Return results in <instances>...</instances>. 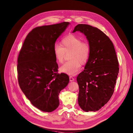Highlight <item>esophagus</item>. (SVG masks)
I'll list each match as a JSON object with an SVG mask.
<instances>
[{"mask_svg":"<svg viewBox=\"0 0 133 133\" xmlns=\"http://www.w3.org/2000/svg\"><path fill=\"white\" fill-rule=\"evenodd\" d=\"M69 79H70V82H72V81H74L75 78H73L72 76H70L69 77Z\"/></svg>","mask_w":133,"mask_h":133,"instance_id":"esophagus-1","label":"esophagus"}]
</instances>
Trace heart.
<instances>
[{"instance_id": "heart-1", "label": "heart", "mask_w": 133, "mask_h": 133, "mask_svg": "<svg viewBox=\"0 0 133 133\" xmlns=\"http://www.w3.org/2000/svg\"><path fill=\"white\" fill-rule=\"evenodd\" d=\"M62 45L55 44L53 52L56 61L58 63L64 62L66 54L70 53V61L62 65L61 72L70 76L77 74L81 68V63L84 64L88 61L90 54V45L87 42H82V40L73 35L64 37L61 41Z\"/></svg>"}]
</instances>
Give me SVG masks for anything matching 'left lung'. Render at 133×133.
Returning <instances> with one entry per match:
<instances>
[{
  "mask_svg": "<svg viewBox=\"0 0 133 133\" xmlns=\"http://www.w3.org/2000/svg\"><path fill=\"white\" fill-rule=\"evenodd\" d=\"M83 33L90 45V54L83 71L78 75V102L84 111H97L110 100L114 91L119 68L114 46L102 31L78 24L72 33Z\"/></svg>",
  "mask_w": 133,
  "mask_h": 133,
  "instance_id": "8db88e82",
  "label": "left lung"
}]
</instances>
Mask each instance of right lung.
Instances as JSON below:
<instances>
[{"instance_id":"obj_1","label":"right lung","mask_w":133,"mask_h":133,"mask_svg":"<svg viewBox=\"0 0 133 133\" xmlns=\"http://www.w3.org/2000/svg\"><path fill=\"white\" fill-rule=\"evenodd\" d=\"M68 22L37 27L27 35L20 51L17 64L20 88L32 104L51 112L58 107V95L69 82L65 74H58L53 48Z\"/></svg>"}]
</instances>
